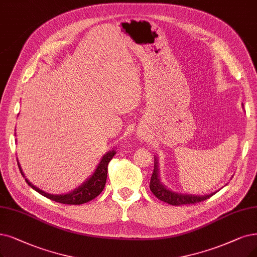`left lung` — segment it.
Instances as JSON below:
<instances>
[{"mask_svg":"<svg viewBox=\"0 0 257 257\" xmlns=\"http://www.w3.org/2000/svg\"><path fill=\"white\" fill-rule=\"evenodd\" d=\"M157 164L158 163L155 159V162H154V171L150 181V189L152 193L155 195V197H157L159 200L172 204V206H182V204H194L207 200L215 194L211 193L209 195H204V196H194V195H182L169 191L162 183H160Z\"/></svg>","mask_w":257,"mask_h":257,"instance_id":"8db88e82","label":"left lung"}]
</instances>
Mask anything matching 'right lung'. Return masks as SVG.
Wrapping results in <instances>:
<instances>
[{
    "instance_id": "1",
    "label": "right lung",
    "mask_w": 257,
    "mask_h": 257,
    "mask_svg": "<svg viewBox=\"0 0 257 257\" xmlns=\"http://www.w3.org/2000/svg\"><path fill=\"white\" fill-rule=\"evenodd\" d=\"M114 155H115V151L108 152L106 155H104L103 158L101 159V162L99 163L98 168L96 169L94 175L91 176L85 183L82 184L80 188L66 195H51V194L45 193L42 190H40L35 186H33V184L30 183L27 179L25 180L35 191H37L41 195H43V196H45L48 199H51L63 204H82L95 199L97 196H99L100 193L103 191L106 183V178H107L108 163L112 159V157H114ZM18 166H19L20 172H21V174L24 177V174L21 168H20L19 163Z\"/></svg>"
}]
</instances>
